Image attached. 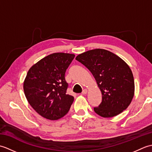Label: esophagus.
Wrapping results in <instances>:
<instances>
[{
	"mask_svg": "<svg viewBox=\"0 0 152 152\" xmlns=\"http://www.w3.org/2000/svg\"><path fill=\"white\" fill-rule=\"evenodd\" d=\"M87 93H88V90H87L86 89H83V91H82V94L83 95H86V94H87Z\"/></svg>",
	"mask_w": 152,
	"mask_h": 152,
	"instance_id": "obj_1",
	"label": "esophagus"
}]
</instances>
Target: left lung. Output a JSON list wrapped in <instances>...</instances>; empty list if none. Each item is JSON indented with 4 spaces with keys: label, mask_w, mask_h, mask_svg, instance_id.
Here are the masks:
<instances>
[{
    "label": "left lung",
    "mask_w": 152,
    "mask_h": 152,
    "mask_svg": "<svg viewBox=\"0 0 152 152\" xmlns=\"http://www.w3.org/2000/svg\"><path fill=\"white\" fill-rule=\"evenodd\" d=\"M76 59L89 70L102 93V102L94 111L103 118L120 114L131 104L134 94L133 73L120 57L108 50L95 49Z\"/></svg>",
    "instance_id": "8db88e82"
}]
</instances>
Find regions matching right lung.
Returning <instances> with one entry per match:
<instances>
[{"label":"right lung","instance_id":"1","mask_svg":"<svg viewBox=\"0 0 152 152\" xmlns=\"http://www.w3.org/2000/svg\"><path fill=\"white\" fill-rule=\"evenodd\" d=\"M75 55L54 53L31 67L23 82L30 105L43 118L57 120L69 111L74 96L66 93L64 75Z\"/></svg>","mask_w":152,"mask_h":152}]
</instances>
